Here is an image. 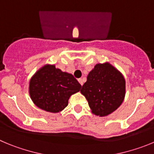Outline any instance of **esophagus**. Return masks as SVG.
Segmentation results:
<instances>
[{"label":"esophagus","mask_w":154,"mask_h":154,"mask_svg":"<svg viewBox=\"0 0 154 154\" xmlns=\"http://www.w3.org/2000/svg\"><path fill=\"white\" fill-rule=\"evenodd\" d=\"M78 81H79V83H80V85H81V86H82L83 84H84V81H83V80L81 78L78 79Z\"/></svg>","instance_id":"34e87169"}]
</instances>
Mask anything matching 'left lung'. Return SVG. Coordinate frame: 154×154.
Returning <instances> with one entry per match:
<instances>
[{
  "label": "left lung",
  "instance_id": "8db88e82",
  "mask_svg": "<svg viewBox=\"0 0 154 154\" xmlns=\"http://www.w3.org/2000/svg\"><path fill=\"white\" fill-rule=\"evenodd\" d=\"M80 93L94 115L105 117L121 105L126 93L123 74L110 63H97L87 76Z\"/></svg>",
  "mask_w": 154,
  "mask_h": 154
}]
</instances>
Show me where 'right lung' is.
<instances>
[{"label": "right lung", "instance_id": "1", "mask_svg": "<svg viewBox=\"0 0 154 154\" xmlns=\"http://www.w3.org/2000/svg\"><path fill=\"white\" fill-rule=\"evenodd\" d=\"M81 85L71 74L46 64L37 70L30 80L29 94L37 107L58 113L68 105L72 94L79 92Z\"/></svg>", "mask_w": 154, "mask_h": 154}]
</instances>
